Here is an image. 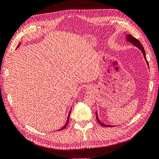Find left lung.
<instances>
[{
  "mask_svg": "<svg viewBox=\"0 0 159 159\" xmlns=\"http://www.w3.org/2000/svg\"><path fill=\"white\" fill-rule=\"evenodd\" d=\"M127 40L128 41H129V42H131L133 45L136 46L137 48H139L141 50V52H143V54L144 57H145V60H146L147 63V64L148 65V61L147 60V57H146V54H145V49H144L143 46H142V44H141V42H139V40H138L137 39V38H135L134 37H133V36L132 35H131V34H128V35L127 36ZM96 119H97V121H98V122L101 125L103 126V127H113L112 125H105V124L102 123L101 122V121H99V120L98 117V115H97V112H96Z\"/></svg>",
  "mask_w": 159,
  "mask_h": 159,
  "instance_id": "obj_1",
  "label": "left lung"
}]
</instances>
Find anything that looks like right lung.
Returning a JSON list of instances; mask_svg holds the SVG:
<instances>
[{"mask_svg": "<svg viewBox=\"0 0 159 159\" xmlns=\"http://www.w3.org/2000/svg\"><path fill=\"white\" fill-rule=\"evenodd\" d=\"M19 46V45L17 46V47H18ZM70 114H69V116H68V120H67V122L66 123V124H65V125L62 127L61 129H59V131H61V130H63V129H64L66 127V126L68 125V123H69V119H70Z\"/></svg>", "mask_w": 159, "mask_h": 159, "instance_id": "add662e5", "label": "right lung"}]
</instances>
